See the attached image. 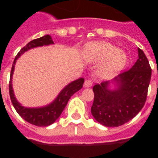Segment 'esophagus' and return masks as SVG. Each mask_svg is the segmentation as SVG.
<instances>
[{
  "mask_svg": "<svg viewBox=\"0 0 158 158\" xmlns=\"http://www.w3.org/2000/svg\"><path fill=\"white\" fill-rule=\"evenodd\" d=\"M92 85H93V81L91 79H87V80H85V83H84L85 87H90V86H92Z\"/></svg>",
  "mask_w": 158,
  "mask_h": 158,
  "instance_id": "34e87169",
  "label": "esophagus"
}]
</instances>
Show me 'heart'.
Masks as SVG:
<instances>
[{
  "mask_svg": "<svg viewBox=\"0 0 158 158\" xmlns=\"http://www.w3.org/2000/svg\"><path fill=\"white\" fill-rule=\"evenodd\" d=\"M84 56L92 62H104L98 72L103 79L115 76L127 62L126 55L121 52L120 49L106 43H92L86 45Z\"/></svg>",
  "mask_w": 158,
  "mask_h": 158,
  "instance_id": "heart-1",
  "label": "heart"
}]
</instances>
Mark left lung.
<instances>
[{"instance_id": "left-lung-1", "label": "left lung", "mask_w": 158, "mask_h": 158, "mask_svg": "<svg viewBox=\"0 0 158 158\" xmlns=\"http://www.w3.org/2000/svg\"><path fill=\"white\" fill-rule=\"evenodd\" d=\"M139 51V59L128 70L115 77V90L108 89L111 81L93 86L92 115L105 127H118L129 122L142 110L147 97L152 69L146 54Z\"/></svg>"}]
</instances>
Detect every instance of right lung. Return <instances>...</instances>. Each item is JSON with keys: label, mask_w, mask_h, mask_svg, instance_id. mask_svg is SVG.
I'll list each match as a JSON object with an SVG mask.
<instances>
[{"label": "right lung", "mask_w": 158, "mask_h": 158, "mask_svg": "<svg viewBox=\"0 0 158 158\" xmlns=\"http://www.w3.org/2000/svg\"><path fill=\"white\" fill-rule=\"evenodd\" d=\"M53 43H54V42L49 35L29 42L27 45L24 46L16 54V58L14 59L13 64H12V70H11L8 89H9V95H10V99L12 105L15 107V109L17 111L18 114L25 121L38 127H47L54 123L56 121L57 118L61 115L64 108L66 106L67 103L69 101V98L76 92L80 90L83 87V84L85 81L84 78H79L77 80L71 82L70 84H69L68 85L65 86L62 89V92L59 93V95L54 100V101H53L51 104H49L46 107H38V108H27V107H24L19 104V103L16 100V97L14 96L12 87V77L16 61L22 54H23L25 51H28L30 49L37 47H42L43 45H50V44H53Z\"/></svg>", "instance_id": "right-lung-1"}]
</instances>
